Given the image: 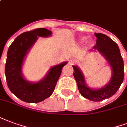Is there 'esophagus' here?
I'll use <instances>...</instances> for the list:
<instances>
[{
  "mask_svg": "<svg viewBox=\"0 0 127 127\" xmlns=\"http://www.w3.org/2000/svg\"><path fill=\"white\" fill-rule=\"evenodd\" d=\"M73 63H74V62H73V61H70V63H71V64Z\"/></svg>",
  "mask_w": 127,
  "mask_h": 127,
  "instance_id": "obj_1",
  "label": "esophagus"
}]
</instances>
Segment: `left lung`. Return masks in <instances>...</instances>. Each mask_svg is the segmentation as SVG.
Here are the masks:
<instances>
[{
    "label": "left lung",
    "instance_id": "left-lung-1",
    "mask_svg": "<svg viewBox=\"0 0 127 127\" xmlns=\"http://www.w3.org/2000/svg\"><path fill=\"white\" fill-rule=\"evenodd\" d=\"M94 34L97 40L92 50L99 52L108 62L112 71L110 80L104 87L94 90L87 87L83 74L77 66H73V75L77 81L78 90L83 97L94 102H100L112 97L121 87L124 79V62L116 42L106 35L100 33Z\"/></svg>",
    "mask_w": 127,
    "mask_h": 127
}]
</instances>
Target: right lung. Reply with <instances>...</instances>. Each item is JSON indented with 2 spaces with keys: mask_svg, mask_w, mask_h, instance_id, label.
Masks as SVG:
<instances>
[{
  "mask_svg": "<svg viewBox=\"0 0 127 127\" xmlns=\"http://www.w3.org/2000/svg\"><path fill=\"white\" fill-rule=\"evenodd\" d=\"M50 30L37 28L24 32L16 37L7 52L5 75L9 90L21 100L28 103H37L49 97L54 92L62 69L67 62L52 66L42 80L36 83L28 81L23 77L22 66L26 55L38 37H47Z\"/></svg>",
  "mask_w": 127,
  "mask_h": 127,
  "instance_id": "add662e5",
  "label": "right lung"
}]
</instances>
